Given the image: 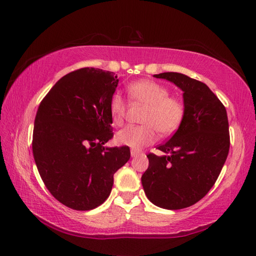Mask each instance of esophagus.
<instances>
[{
    "label": "esophagus",
    "instance_id": "obj_1",
    "mask_svg": "<svg viewBox=\"0 0 256 256\" xmlns=\"http://www.w3.org/2000/svg\"><path fill=\"white\" fill-rule=\"evenodd\" d=\"M141 152H140V151H138V150H131V156H132V157H136V156H138V154H140Z\"/></svg>",
    "mask_w": 256,
    "mask_h": 256
}]
</instances>
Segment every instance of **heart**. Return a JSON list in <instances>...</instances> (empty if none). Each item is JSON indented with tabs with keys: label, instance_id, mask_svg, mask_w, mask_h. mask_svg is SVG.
I'll use <instances>...</instances> for the list:
<instances>
[{
	"label": "heart",
	"instance_id": "b5f03b06",
	"mask_svg": "<svg viewBox=\"0 0 256 256\" xmlns=\"http://www.w3.org/2000/svg\"><path fill=\"white\" fill-rule=\"evenodd\" d=\"M128 100L136 105H144L138 126H128L116 136L118 144L141 149L156 140L157 132L168 136L176 132L183 123L185 105L180 98L170 96L166 86L152 80H140L126 86ZM128 112V104L120 94L114 92L110 99L112 122L116 126L123 125Z\"/></svg>",
	"mask_w": 256,
	"mask_h": 256
}]
</instances>
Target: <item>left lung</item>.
<instances>
[{"label":"left lung","instance_id":"left-lung-1","mask_svg":"<svg viewBox=\"0 0 256 256\" xmlns=\"http://www.w3.org/2000/svg\"><path fill=\"white\" fill-rule=\"evenodd\" d=\"M166 79L183 90L185 116L170 140L149 154V167L141 177L146 198L154 206L180 210L196 204L214 185L230 146L227 112L206 84L177 72Z\"/></svg>","mask_w":256,"mask_h":256}]
</instances>
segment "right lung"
I'll list each match as a JSON object with an SVG mask.
<instances>
[{"mask_svg":"<svg viewBox=\"0 0 256 256\" xmlns=\"http://www.w3.org/2000/svg\"><path fill=\"white\" fill-rule=\"evenodd\" d=\"M118 84L114 72L79 68L56 82L38 107L34 162L52 196L73 210L102 204L131 157L128 146H104L114 136L110 99Z\"/></svg>","mask_w":256,"mask_h":256,"instance_id":"right-lung-1","label":"right lung"}]
</instances>
